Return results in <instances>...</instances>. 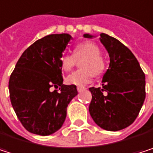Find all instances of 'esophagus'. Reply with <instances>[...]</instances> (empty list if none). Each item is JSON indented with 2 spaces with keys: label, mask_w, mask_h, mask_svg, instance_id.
<instances>
[{
  "label": "esophagus",
  "mask_w": 153,
  "mask_h": 153,
  "mask_svg": "<svg viewBox=\"0 0 153 153\" xmlns=\"http://www.w3.org/2000/svg\"><path fill=\"white\" fill-rule=\"evenodd\" d=\"M85 90H86V88H84V87H77L78 92H82V91H84Z\"/></svg>",
  "instance_id": "esophagus-1"
}]
</instances>
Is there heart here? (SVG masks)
Here are the masks:
<instances>
[{"instance_id":"1","label":"heart","mask_w":153,"mask_h":153,"mask_svg":"<svg viewBox=\"0 0 153 153\" xmlns=\"http://www.w3.org/2000/svg\"><path fill=\"white\" fill-rule=\"evenodd\" d=\"M81 67L82 70L76 71L67 76L66 82L69 85L84 86L90 83L93 78L94 73L99 75L105 69V62L100 56V47L92 42H82L76 45L73 49V54L63 53L60 57V67L63 71H71L76 60L82 59Z\"/></svg>"}]
</instances>
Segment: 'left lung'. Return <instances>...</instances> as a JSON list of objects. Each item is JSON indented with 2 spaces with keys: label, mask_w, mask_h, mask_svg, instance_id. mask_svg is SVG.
Masks as SVG:
<instances>
[{
  "label": "left lung",
  "mask_w": 153,
  "mask_h": 153,
  "mask_svg": "<svg viewBox=\"0 0 153 153\" xmlns=\"http://www.w3.org/2000/svg\"><path fill=\"white\" fill-rule=\"evenodd\" d=\"M100 42L110 58L102 87L90 88L89 111L94 122L107 131L126 128L136 119L145 100V75L134 53L119 40L101 33ZM84 37H95L84 34Z\"/></svg>",
  "instance_id": "obj_1"
}]
</instances>
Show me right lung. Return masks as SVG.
Wrapping results in <instances>:
<instances>
[{"instance_id":"obj_1","label":"right lung","mask_w":153,"mask_h":153,"mask_svg":"<svg viewBox=\"0 0 153 153\" xmlns=\"http://www.w3.org/2000/svg\"><path fill=\"white\" fill-rule=\"evenodd\" d=\"M71 38L62 33L36 40L21 54L10 77L12 108L32 134L45 136L58 131L65 121L69 103L78 94L75 85L62 84L59 62Z\"/></svg>"}]
</instances>
